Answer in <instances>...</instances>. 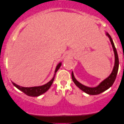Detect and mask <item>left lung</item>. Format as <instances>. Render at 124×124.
<instances>
[{"label": "left lung", "mask_w": 124, "mask_h": 124, "mask_svg": "<svg viewBox=\"0 0 124 124\" xmlns=\"http://www.w3.org/2000/svg\"><path fill=\"white\" fill-rule=\"evenodd\" d=\"M106 35L109 38L110 42L112 46L113 52H114L115 54V64L114 67H113V70L112 71L110 75L108 76L107 78L104 79V80L100 83L98 86L96 87H88V86H85L80 82H79L76 78L74 77L73 72L72 73V80L73 81L76 85L81 90L84 91L85 93L89 95H98L101 93L104 92L107 90H108L109 88H110L112 86V85L114 83L115 79H116L117 74L118 70V66H119V60H118V57L117 55V50L116 49V47L115 46L114 43H113L112 39L111 37L108 34L107 32H106Z\"/></svg>", "instance_id": "8db88e82"}]
</instances>
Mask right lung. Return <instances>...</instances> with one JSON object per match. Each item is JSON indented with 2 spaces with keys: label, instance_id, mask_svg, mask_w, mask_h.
I'll return each mask as SVG.
<instances>
[{
  "label": "right lung",
  "instance_id": "1",
  "mask_svg": "<svg viewBox=\"0 0 124 124\" xmlns=\"http://www.w3.org/2000/svg\"><path fill=\"white\" fill-rule=\"evenodd\" d=\"M62 65V62H60L59 63L56 65V67L55 70V74L52 78L43 85L39 86H34V87H23V86H20L18 85L15 84V83L12 82L13 85L16 87L17 89H18L19 90L23 91V93L29 96H38L40 95L44 94V93L46 92L48 90L50 89L51 86L52 85V83L54 82V78H55L56 73L57 71L59 70L60 67Z\"/></svg>",
  "mask_w": 124,
  "mask_h": 124
}]
</instances>
